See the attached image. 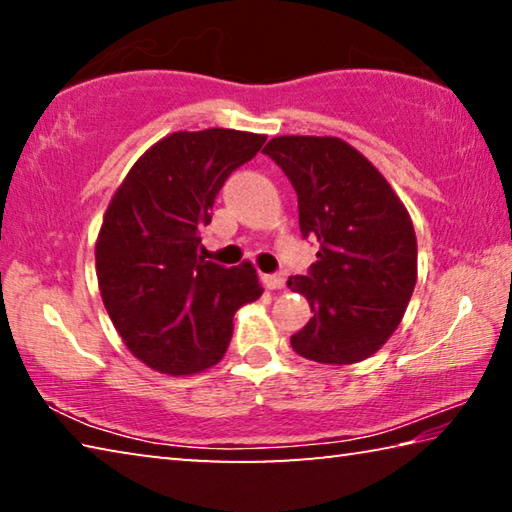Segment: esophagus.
<instances>
[{"instance_id": "34e87169", "label": "esophagus", "mask_w": 512, "mask_h": 512, "mask_svg": "<svg viewBox=\"0 0 512 512\" xmlns=\"http://www.w3.org/2000/svg\"><path fill=\"white\" fill-rule=\"evenodd\" d=\"M262 282H264L266 289H284V284H287V277H284V273H264Z\"/></svg>"}]
</instances>
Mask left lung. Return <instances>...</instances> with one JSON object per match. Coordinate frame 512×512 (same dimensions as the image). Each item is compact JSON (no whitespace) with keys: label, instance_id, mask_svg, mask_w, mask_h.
Wrapping results in <instances>:
<instances>
[{"label":"left lung","instance_id":"obj_1","mask_svg":"<svg viewBox=\"0 0 512 512\" xmlns=\"http://www.w3.org/2000/svg\"><path fill=\"white\" fill-rule=\"evenodd\" d=\"M264 153L296 189L302 235L320 244L309 273L287 282L314 311L291 348L329 366L368 359L400 325L418 280L409 212L372 162L339 137L282 135Z\"/></svg>","mask_w":512,"mask_h":512}]
</instances>
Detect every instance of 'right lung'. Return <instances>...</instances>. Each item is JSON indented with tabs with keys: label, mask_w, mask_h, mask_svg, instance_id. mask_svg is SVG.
<instances>
[{
	"label": "right lung",
	"mask_w": 512,
	"mask_h": 512,
	"mask_svg": "<svg viewBox=\"0 0 512 512\" xmlns=\"http://www.w3.org/2000/svg\"><path fill=\"white\" fill-rule=\"evenodd\" d=\"M264 135L205 128L153 144L128 171L103 214L99 291L112 325L137 359L171 377L223 359L237 309L262 296L250 262L223 268L198 255V228L214 198Z\"/></svg>",
	"instance_id": "add662e5"
}]
</instances>
